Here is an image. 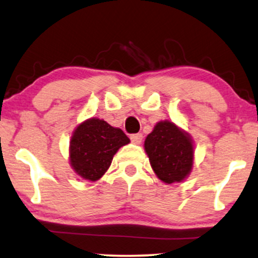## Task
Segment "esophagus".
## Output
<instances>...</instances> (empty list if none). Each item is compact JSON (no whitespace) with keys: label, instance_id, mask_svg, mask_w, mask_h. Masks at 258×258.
Instances as JSON below:
<instances>
[{"label":"esophagus","instance_id":"34e87169","mask_svg":"<svg viewBox=\"0 0 258 258\" xmlns=\"http://www.w3.org/2000/svg\"><path fill=\"white\" fill-rule=\"evenodd\" d=\"M130 140H132L133 144L140 145L142 141V134H140V133H139V134H133L130 136Z\"/></svg>","mask_w":258,"mask_h":258}]
</instances>
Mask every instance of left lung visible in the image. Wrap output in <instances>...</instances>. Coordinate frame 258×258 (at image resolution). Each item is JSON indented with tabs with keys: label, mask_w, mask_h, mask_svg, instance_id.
Instances as JSON below:
<instances>
[{
	"label": "left lung",
	"mask_w": 258,
	"mask_h": 258,
	"mask_svg": "<svg viewBox=\"0 0 258 258\" xmlns=\"http://www.w3.org/2000/svg\"><path fill=\"white\" fill-rule=\"evenodd\" d=\"M145 152L156 176L164 183L182 182L195 163V144L187 132L170 120H160L145 140Z\"/></svg>",
	"instance_id": "1"
}]
</instances>
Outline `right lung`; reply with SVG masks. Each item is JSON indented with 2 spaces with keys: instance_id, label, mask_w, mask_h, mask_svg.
I'll use <instances>...</instances> for the list:
<instances>
[{
  "instance_id": "obj_1",
  "label": "right lung",
  "mask_w": 258,
  "mask_h": 258,
  "mask_svg": "<svg viewBox=\"0 0 258 258\" xmlns=\"http://www.w3.org/2000/svg\"><path fill=\"white\" fill-rule=\"evenodd\" d=\"M130 142L122 129L93 117L76 126L70 140V165L78 176L98 181L110 168L113 156Z\"/></svg>"
}]
</instances>
